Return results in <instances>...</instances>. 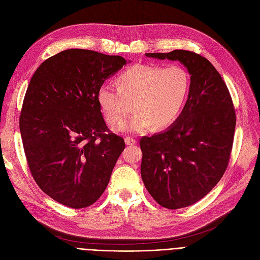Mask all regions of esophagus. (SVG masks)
<instances>
[{
    "mask_svg": "<svg viewBox=\"0 0 260 260\" xmlns=\"http://www.w3.org/2000/svg\"><path fill=\"white\" fill-rule=\"evenodd\" d=\"M124 141H125L126 145H134V144H136V140L131 138V137H125Z\"/></svg>",
    "mask_w": 260,
    "mask_h": 260,
    "instance_id": "obj_1",
    "label": "esophagus"
}]
</instances>
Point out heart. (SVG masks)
Instances as JSON below:
<instances>
[{"instance_id": "b5f03b06", "label": "heart", "mask_w": 260, "mask_h": 260, "mask_svg": "<svg viewBox=\"0 0 260 260\" xmlns=\"http://www.w3.org/2000/svg\"><path fill=\"white\" fill-rule=\"evenodd\" d=\"M117 86L100 85L97 101L109 124H118L132 111L136 113L117 128L119 132L140 133L167 127L182 112L189 88V76L183 67L136 64L117 79Z\"/></svg>"}]
</instances>
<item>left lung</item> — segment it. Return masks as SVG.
<instances>
[{
	"mask_svg": "<svg viewBox=\"0 0 260 260\" xmlns=\"http://www.w3.org/2000/svg\"><path fill=\"white\" fill-rule=\"evenodd\" d=\"M145 56L179 61L190 75L180 116L166 131L140 139L141 177L148 193L162 207L181 209L209 194L223 176L234 140L235 109L221 76L200 54L176 49Z\"/></svg>",
	"mask_w": 260,
	"mask_h": 260,
	"instance_id": "1",
	"label": "left lung"
}]
</instances>
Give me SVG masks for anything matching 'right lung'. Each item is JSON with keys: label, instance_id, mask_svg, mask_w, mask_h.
<instances>
[{"label": "right lung", "instance_id": "1", "mask_svg": "<svg viewBox=\"0 0 260 260\" xmlns=\"http://www.w3.org/2000/svg\"><path fill=\"white\" fill-rule=\"evenodd\" d=\"M124 65L120 56L66 49L41 64L27 87L20 132L29 170L45 194L68 208L100 198L125 147L97 101L100 85Z\"/></svg>", "mask_w": 260, "mask_h": 260}]
</instances>
